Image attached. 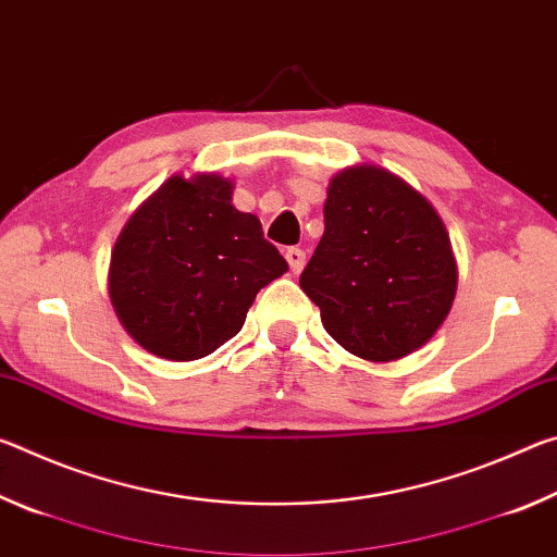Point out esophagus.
Segmentation results:
<instances>
[{
    "instance_id": "1",
    "label": "esophagus",
    "mask_w": 557,
    "mask_h": 557,
    "mask_svg": "<svg viewBox=\"0 0 557 557\" xmlns=\"http://www.w3.org/2000/svg\"><path fill=\"white\" fill-rule=\"evenodd\" d=\"M285 258L289 262V270L292 272H301V268H305V262H307V252L301 250V248H287L285 250Z\"/></svg>"
}]
</instances>
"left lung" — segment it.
I'll return each mask as SVG.
<instances>
[{"mask_svg": "<svg viewBox=\"0 0 557 557\" xmlns=\"http://www.w3.org/2000/svg\"><path fill=\"white\" fill-rule=\"evenodd\" d=\"M334 342L369 361H395L437 332L457 292V265L435 209L381 166L336 174L324 235L299 275Z\"/></svg>", "mask_w": 557, "mask_h": 557, "instance_id": "8db88e82", "label": "left lung"}]
</instances>
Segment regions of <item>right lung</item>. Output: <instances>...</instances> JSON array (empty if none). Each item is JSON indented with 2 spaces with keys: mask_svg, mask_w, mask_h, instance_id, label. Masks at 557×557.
Segmentation results:
<instances>
[{
  "mask_svg": "<svg viewBox=\"0 0 557 557\" xmlns=\"http://www.w3.org/2000/svg\"><path fill=\"white\" fill-rule=\"evenodd\" d=\"M215 174L172 176L120 233L110 299L122 326L149 354L194 361L240 332L258 292L287 260L252 213L231 206Z\"/></svg>",
  "mask_w": 557,
  "mask_h": 557,
  "instance_id": "1",
  "label": "right lung"
}]
</instances>
